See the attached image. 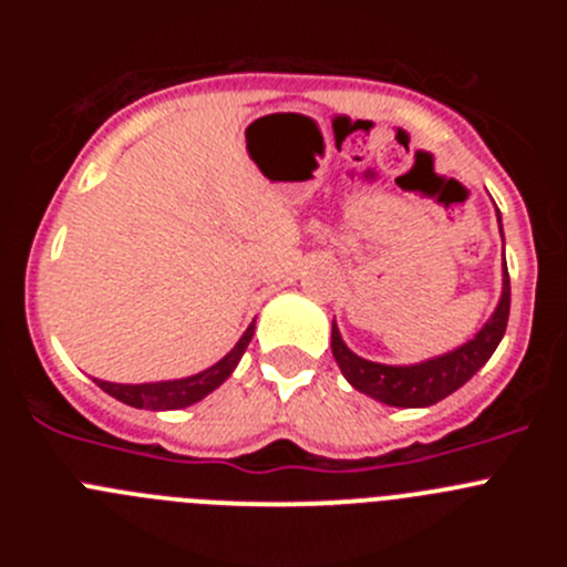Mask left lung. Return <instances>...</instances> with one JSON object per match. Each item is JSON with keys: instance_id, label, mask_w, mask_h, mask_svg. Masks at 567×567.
<instances>
[{"instance_id": "1", "label": "left lung", "mask_w": 567, "mask_h": 567, "mask_svg": "<svg viewBox=\"0 0 567 567\" xmlns=\"http://www.w3.org/2000/svg\"><path fill=\"white\" fill-rule=\"evenodd\" d=\"M499 235H503V224H499ZM508 309L511 280L503 258V295L497 300V309L491 312V318L485 320L483 329L474 338L465 340L463 346H457L452 352L409 365L374 363V360H365L360 354H354L343 343V338H340L338 323H332V354L338 360L343 378L358 392L369 394L378 403L394 405V409H425V405H434L437 400L457 392L460 385L468 383L488 363V358L494 354L499 340H503L505 327H508Z\"/></svg>"}]
</instances>
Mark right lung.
Returning <instances> with one entry per match:
<instances>
[{
  "label": "right lung",
  "mask_w": 567,
  "mask_h": 567,
  "mask_svg": "<svg viewBox=\"0 0 567 567\" xmlns=\"http://www.w3.org/2000/svg\"><path fill=\"white\" fill-rule=\"evenodd\" d=\"M255 334V320L247 327V332L240 334L238 343L224 354L221 360L209 369L198 374H189V378L178 380H158V383H110V380H96L99 389L110 394V398L122 400V403L133 405V409H150V412H175V409H187V405L198 403V400L207 398L209 392H215L229 374L235 372V365L240 363L244 352H247L249 340Z\"/></svg>",
  "instance_id": "obj_1"
}]
</instances>
